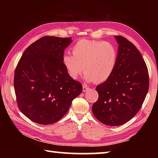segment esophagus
Listing matches in <instances>:
<instances>
[{
	"mask_svg": "<svg viewBox=\"0 0 158 158\" xmlns=\"http://www.w3.org/2000/svg\"><path fill=\"white\" fill-rule=\"evenodd\" d=\"M90 89V88L89 86H87V85H83V91L85 92L87 91V90H89Z\"/></svg>",
	"mask_w": 158,
	"mask_h": 158,
	"instance_id": "obj_1",
	"label": "esophagus"
}]
</instances>
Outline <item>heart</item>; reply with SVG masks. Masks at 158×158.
Wrapping results in <instances>:
<instances>
[{
	"mask_svg": "<svg viewBox=\"0 0 158 158\" xmlns=\"http://www.w3.org/2000/svg\"><path fill=\"white\" fill-rule=\"evenodd\" d=\"M72 51L73 56L65 53L62 62L67 73L73 79H77L84 70L87 81L105 82L116 69L118 49L111 42L80 40Z\"/></svg>",
	"mask_w": 158,
	"mask_h": 158,
	"instance_id": "b5f03b06",
	"label": "heart"
}]
</instances>
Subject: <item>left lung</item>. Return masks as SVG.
Instances as JSON below:
<instances>
[{
  "label": "left lung",
  "mask_w": 158,
  "mask_h": 158,
  "mask_svg": "<svg viewBox=\"0 0 158 158\" xmlns=\"http://www.w3.org/2000/svg\"><path fill=\"white\" fill-rule=\"evenodd\" d=\"M114 37L118 44L116 69L95 89L99 98L92 107L96 118L109 126L132 119L142 106L149 87L148 69L139 51L125 37Z\"/></svg>",
  "instance_id": "obj_1"
}]
</instances>
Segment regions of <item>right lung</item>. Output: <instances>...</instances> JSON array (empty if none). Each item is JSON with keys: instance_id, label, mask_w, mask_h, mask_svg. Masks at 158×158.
<instances>
[{"instance_id": "1", "label": "right lung", "mask_w": 158, "mask_h": 158, "mask_svg": "<svg viewBox=\"0 0 158 158\" xmlns=\"http://www.w3.org/2000/svg\"><path fill=\"white\" fill-rule=\"evenodd\" d=\"M71 38L46 36L31 44L15 73L14 88L20 111L36 123L52 124L65 116L82 85L67 73L62 62Z\"/></svg>"}]
</instances>
